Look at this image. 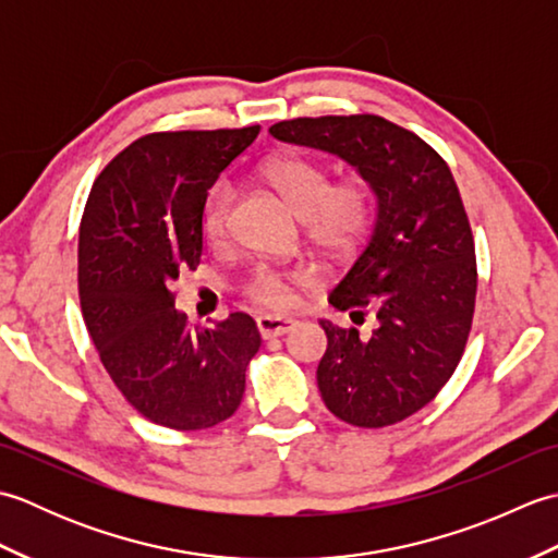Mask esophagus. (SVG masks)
<instances>
[{
    "mask_svg": "<svg viewBox=\"0 0 558 558\" xmlns=\"http://www.w3.org/2000/svg\"><path fill=\"white\" fill-rule=\"evenodd\" d=\"M256 328L264 338H278V336H286L288 330H292L294 322L292 318H282V316H258Z\"/></svg>",
    "mask_w": 558,
    "mask_h": 558,
    "instance_id": "1",
    "label": "esophagus"
}]
</instances>
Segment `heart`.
I'll return each instance as SVG.
<instances>
[{"instance_id": "1", "label": "heart", "mask_w": 558, "mask_h": 558, "mask_svg": "<svg viewBox=\"0 0 558 558\" xmlns=\"http://www.w3.org/2000/svg\"><path fill=\"white\" fill-rule=\"evenodd\" d=\"M266 180L288 201L294 216L304 220L306 240L328 256H348L360 246L372 220V192L362 180H345L333 184L326 165L302 158L282 156L266 165ZM234 189L218 184L201 213V228L210 244H225L230 234V213ZM306 270H282L258 266L246 280L244 294L270 312L290 310L294 302L292 286L310 282Z\"/></svg>"}]
</instances>
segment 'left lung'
I'll return each instance as SVG.
<instances>
[{"instance_id": "8db88e82", "label": "left lung", "mask_w": 558, "mask_h": 558, "mask_svg": "<svg viewBox=\"0 0 558 558\" xmlns=\"http://www.w3.org/2000/svg\"><path fill=\"white\" fill-rule=\"evenodd\" d=\"M278 141L333 153L372 186L376 220L328 302L369 333L322 318L328 348L318 390L338 420L362 429L402 422L436 398L465 352L477 298L470 220L446 160L378 114L298 117Z\"/></svg>"}]
</instances>
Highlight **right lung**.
Masks as SVG:
<instances>
[{
  "instance_id": "1",
  "label": "right lung",
  "mask_w": 558,
  "mask_h": 558,
  "mask_svg": "<svg viewBox=\"0 0 558 558\" xmlns=\"http://www.w3.org/2000/svg\"><path fill=\"white\" fill-rule=\"evenodd\" d=\"M258 132L256 124L141 136L98 174L83 208V322L129 405L168 429H210L232 417L260 348L248 314L192 328L172 290L201 264L208 189Z\"/></svg>"
}]
</instances>
